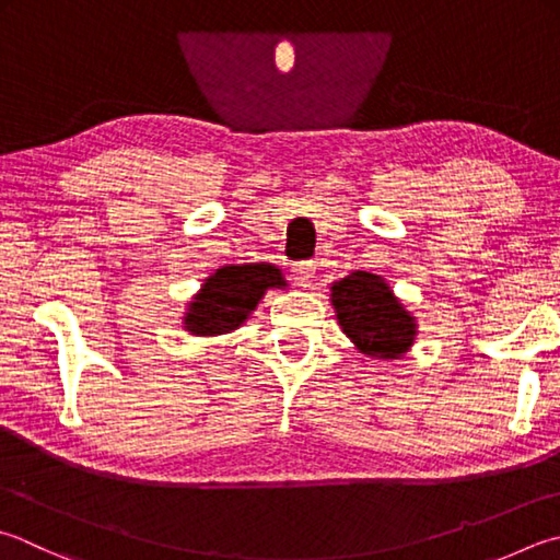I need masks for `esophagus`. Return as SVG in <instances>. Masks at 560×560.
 <instances>
[{
    "label": "esophagus",
    "mask_w": 560,
    "mask_h": 560,
    "mask_svg": "<svg viewBox=\"0 0 560 560\" xmlns=\"http://www.w3.org/2000/svg\"><path fill=\"white\" fill-rule=\"evenodd\" d=\"M314 272H316V266L312 260H300L292 266V278L300 284V288H312Z\"/></svg>",
    "instance_id": "34e87169"
}]
</instances>
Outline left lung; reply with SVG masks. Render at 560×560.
I'll use <instances>...</instances> for the list:
<instances>
[{
  "instance_id": "obj_1",
  "label": "left lung",
  "mask_w": 560,
  "mask_h": 560,
  "mask_svg": "<svg viewBox=\"0 0 560 560\" xmlns=\"http://www.w3.org/2000/svg\"><path fill=\"white\" fill-rule=\"evenodd\" d=\"M343 334L371 358H397L415 341V319L387 282L371 272H351L331 288Z\"/></svg>"
}]
</instances>
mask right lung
Here are the masks:
<instances>
[{"label": "right lung", "mask_w": 560, "mask_h": 560, "mask_svg": "<svg viewBox=\"0 0 560 560\" xmlns=\"http://www.w3.org/2000/svg\"><path fill=\"white\" fill-rule=\"evenodd\" d=\"M280 284H284L280 270L266 266V262L219 268L205 282L195 302L189 304V312L185 316L187 331L197 336L234 331L256 310L266 290L280 288Z\"/></svg>", "instance_id": "obj_1"}]
</instances>
